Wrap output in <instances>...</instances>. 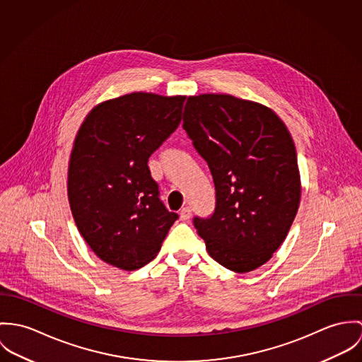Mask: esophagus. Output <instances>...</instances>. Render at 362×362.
Returning a JSON list of instances; mask_svg holds the SVG:
<instances>
[{
    "label": "esophagus",
    "instance_id": "obj_1",
    "mask_svg": "<svg viewBox=\"0 0 362 362\" xmlns=\"http://www.w3.org/2000/svg\"><path fill=\"white\" fill-rule=\"evenodd\" d=\"M190 216H192V208H190V206H183V208L180 209V218H182L183 221H187Z\"/></svg>",
    "mask_w": 362,
    "mask_h": 362
}]
</instances>
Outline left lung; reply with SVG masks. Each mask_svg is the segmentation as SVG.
<instances>
[{"label":"left lung","mask_w":362,"mask_h":362,"mask_svg":"<svg viewBox=\"0 0 362 362\" xmlns=\"http://www.w3.org/2000/svg\"><path fill=\"white\" fill-rule=\"evenodd\" d=\"M183 129L208 163L215 209L193 223L208 254L244 274L271 259L300 204L291 136L269 108L229 94L189 97Z\"/></svg>","instance_id":"1"}]
</instances>
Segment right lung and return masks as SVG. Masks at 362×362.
Instances as JSON below:
<instances>
[{"label":"right lung","instance_id":"1","mask_svg":"<svg viewBox=\"0 0 362 362\" xmlns=\"http://www.w3.org/2000/svg\"><path fill=\"white\" fill-rule=\"evenodd\" d=\"M183 104V95L132 93L97 105L81 124L68 197L83 239L110 265L148 264L179 218L160 200L148 158L180 124Z\"/></svg>","mask_w":362,"mask_h":362}]
</instances>
